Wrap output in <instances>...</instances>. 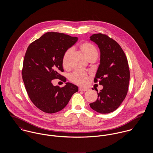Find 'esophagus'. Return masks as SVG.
Here are the masks:
<instances>
[{"label":"esophagus","instance_id":"esophagus-1","mask_svg":"<svg viewBox=\"0 0 153 153\" xmlns=\"http://www.w3.org/2000/svg\"><path fill=\"white\" fill-rule=\"evenodd\" d=\"M88 90L87 88H79V91H86Z\"/></svg>","mask_w":153,"mask_h":153}]
</instances>
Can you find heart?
Listing matches in <instances>:
<instances>
[{
    "label": "heart",
    "mask_w": 153,
    "mask_h": 153,
    "mask_svg": "<svg viewBox=\"0 0 153 153\" xmlns=\"http://www.w3.org/2000/svg\"><path fill=\"white\" fill-rule=\"evenodd\" d=\"M79 48L89 61L92 59L96 60L98 58V52L97 47L94 44L85 42L79 45ZM71 55V49L67 50L63 55L62 64L65 69H68L70 68ZM70 80L76 84L85 85L88 80L87 74L82 71H75L70 75Z\"/></svg>",
    "instance_id": "obj_1"
}]
</instances>
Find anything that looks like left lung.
I'll return each mask as SVG.
<instances>
[{"label":"left lung","instance_id":"8db88e82","mask_svg":"<svg viewBox=\"0 0 153 153\" xmlns=\"http://www.w3.org/2000/svg\"><path fill=\"white\" fill-rule=\"evenodd\" d=\"M90 40L100 50V64L94 82L100 80L103 89L97 91L98 98L89 105L99 113L108 114L117 109L127 94L130 76L128 61L120 45L107 35L94 34Z\"/></svg>","mask_w":153,"mask_h":153}]
</instances>
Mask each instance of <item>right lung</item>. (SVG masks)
Returning a JSON list of instances; mask_svg holds the SVG:
<instances>
[{
    "mask_svg": "<svg viewBox=\"0 0 153 153\" xmlns=\"http://www.w3.org/2000/svg\"><path fill=\"white\" fill-rule=\"evenodd\" d=\"M78 41L77 37L58 32H47L30 44L23 64L22 79L33 104L46 113L64 109L78 88L66 82L64 87L53 86L52 81L59 79L64 71L62 59L66 51Z\"/></svg>",
    "mask_w": 153,
    "mask_h": 153,
    "instance_id": "obj_1",
    "label": "right lung"
}]
</instances>
